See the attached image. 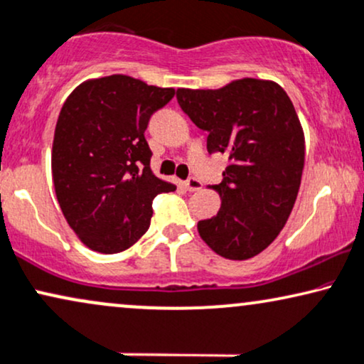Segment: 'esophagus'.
I'll use <instances>...</instances> for the list:
<instances>
[{
	"instance_id": "34e87169",
	"label": "esophagus",
	"mask_w": 364,
	"mask_h": 364,
	"mask_svg": "<svg viewBox=\"0 0 364 364\" xmlns=\"http://www.w3.org/2000/svg\"><path fill=\"white\" fill-rule=\"evenodd\" d=\"M185 188L188 191H198V190H201V181L196 178H190L185 181Z\"/></svg>"
}]
</instances>
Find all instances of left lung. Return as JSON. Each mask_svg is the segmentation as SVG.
Masks as SVG:
<instances>
[{"label":"left lung","instance_id":"8db88e82","mask_svg":"<svg viewBox=\"0 0 364 364\" xmlns=\"http://www.w3.org/2000/svg\"><path fill=\"white\" fill-rule=\"evenodd\" d=\"M178 102L208 132V153L232 163L213 190L218 213L198 222L215 254L247 260L275 240L291 215L304 169V129L285 90L272 80H232L220 89H178Z\"/></svg>","mask_w":364,"mask_h":364}]
</instances>
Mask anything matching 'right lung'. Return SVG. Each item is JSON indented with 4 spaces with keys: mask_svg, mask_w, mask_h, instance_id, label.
<instances>
[{
    "mask_svg": "<svg viewBox=\"0 0 364 364\" xmlns=\"http://www.w3.org/2000/svg\"><path fill=\"white\" fill-rule=\"evenodd\" d=\"M173 87L134 77L89 79L63 104L55 126L52 178L60 210L79 240L99 254L132 247L149 228L153 200L174 191L151 169L149 117Z\"/></svg>",
    "mask_w": 364,
    "mask_h": 364,
    "instance_id": "obj_1",
    "label": "right lung"
}]
</instances>
